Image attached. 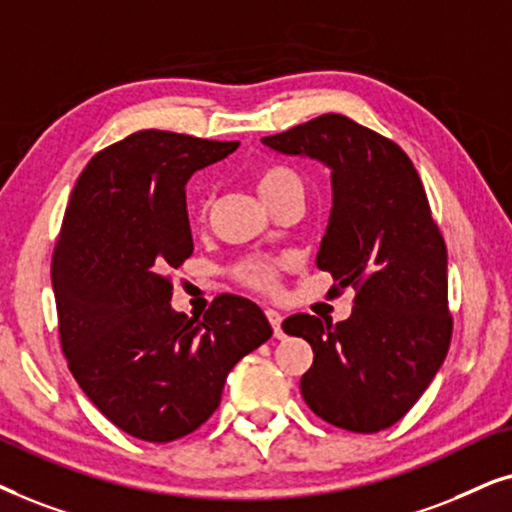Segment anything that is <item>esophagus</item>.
Segmentation results:
<instances>
[{"instance_id":"esophagus-1","label":"esophagus","mask_w":512,"mask_h":512,"mask_svg":"<svg viewBox=\"0 0 512 512\" xmlns=\"http://www.w3.org/2000/svg\"><path fill=\"white\" fill-rule=\"evenodd\" d=\"M267 318H269L271 327H274V337L283 339V337H285V332H283V327H281V323H283V316H281V313L274 311V309H267Z\"/></svg>"}]
</instances>
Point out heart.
Segmentation results:
<instances>
[{
    "mask_svg": "<svg viewBox=\"0 0 512 512\" xmlns=\"http://www.w3.org/2000/svg\"><path fill=\"white\" fill-rule=\"evenodd\" d=\"M255 187L269 208L276 201L288 199V196L304 194L302 177L297 175V170L283 166V163H267V166L257 170ZM234 278L238 283H243L245 288L274 295L281 288V264L269 260V257H248V260L236 264Z\"/></svg>",
    "mask_w": 512,
    "mask_h": 512,
    "instance_id": "b5f03b06",
    "label": "heart"
}]
</instances>
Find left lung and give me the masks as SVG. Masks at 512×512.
I'll return each mask as SVG.
<instances>
[{"mask_svg": "<svg viewBox=\"0 0 512 512\" xmlns=\"http://www.w3.org/2000/svg\"><path fill=\"white\" fill-rule=\"evenodd\" d=\"M262 142L332 170V210L316 257L332 290H356L342 323L295 313L288 335L313 349L302 398L327 424L377 433L410 412L449 351L447 248L410 156L342 114Z\"/></svg>", "mask_w": 512, "mask_h": 512, "instance_id": "8db88e82", "label": "left lung"}]
</instances>
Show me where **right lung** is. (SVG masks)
Returning a JSON list of instances; mask_svg holds the SVG:
<instances>
[{
    "label": "right lung",
    "instance_id": "add662e5",
    "mask_svg": "<svg viewBox=\"0 0 512 512\" xmlns=\"http://www.w3.org/2000/svg\"><path fill=\"white\" fill-rule=\"evenodd\" d=\"M236 147L138 131L86 163L67 203L51 264L60 346L88 400L138 440L206 424L231 367L271 337L245 297H215L203 318L170 306L168 271L194 252L187 180Z\"/></svg>",
    "mask_w": 512,
    "mask_h": 512
}]
</instances>
